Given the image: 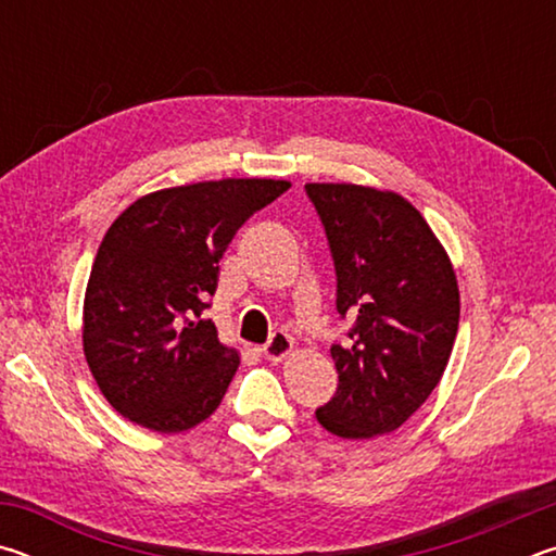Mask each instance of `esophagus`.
Returning a JSON list of instances; mask_svg holds the SVG:
<instances>
[{"instance_id": "1", "label": "esophagus", "mask_w": 556, "mask_h": 556, "mask_svg": "<svg viewBox=\"0 0 556 556\" xmlns=\"http://www.w3.org/2000/svg\"><path fill=\"white\" fill-rule=\"evenodd\" d=\"M291 351H294V341H291L287 333L277 331V333H271L269 343L262 348V355H265L269 363H281L287 355H291Z\"/></svg>"}]
</instances>
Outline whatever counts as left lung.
<instances>
[{
    "mask_svg": "<svg viewBox=\"0 0 556 556\" xmlns=\"http://www.w3.org/2000/svg\"><path fill=\"white\" fill-rule=\"evenodd\" d=\"M338 277L336 306L355 318L333 345V400L316 409L341 439L400 429L444 375L458 333L454 265L429 223L400 193L361 184H306Z\"/></svg>",
    "mask_w": 556,
    "mask_h": 556,
    "instance_id": "left-lung-1",
    "label": "left lung"
}]
</instances>
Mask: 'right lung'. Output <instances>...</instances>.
<instances>
[{
	"mask_svg": "<svg viewBox=\"0 0 556 556\" xmlns=\"http://www.w3.org/2000/svg\"><path fill=\"white\" fill-rule=\"evenodd\" d=\"M277 178L162 188L110 225L83 301V353L122 417L159 434L208 419L240 353L203 318L240 225L287 191Z\"/></svg>",
	"mask_w": 556,
	"mask_h": 556,
	"instance_id": "add662e5",
	"label": "right lung"
}]
</instances>
